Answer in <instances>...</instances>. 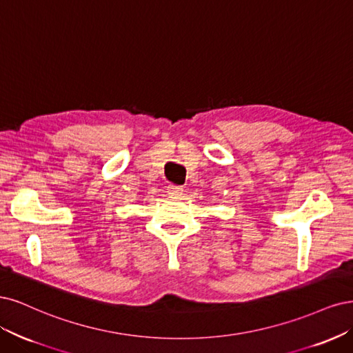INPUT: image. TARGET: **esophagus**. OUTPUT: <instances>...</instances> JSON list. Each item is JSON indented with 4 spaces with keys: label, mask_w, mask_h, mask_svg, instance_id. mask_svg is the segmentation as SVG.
Wrapping results in <instances>:
<instances>
[{
    "label": "esophagus",
    "mask_w": 353,
    "mask_h": 353,
    "mask_svg": "<svg viewBox=\"0 0 353 353\" xmlns=\"http://www.w3.org/2000/svg\"><path fill=\"white\" fill-rule=\"evenodd\" d=\"M167 192H168V195H170V196L179 198V196L183 195V188H181V186H177V185H170V186L167 188Z\"/></svg>",
    "instance_id": "1"
}]
</instances>
